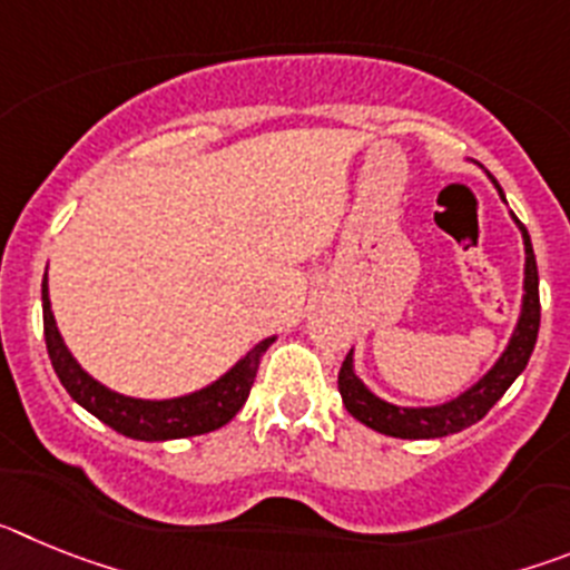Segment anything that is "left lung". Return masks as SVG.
<instances>
[{
    "label": "left lung",
    "instance_id": "left-lung-1",
    "mask_svg": "<svg viewBox=\"0 0 570 570\" xmlns=\"http://www.w3.org/2000/svg\"><path fill=\"white\" fill-rule=\"evenodd\" d=\"M491 183L493 188L500 190L502 203H505L500 183L497 179H491ZM508 214H511L513 225L522 234L525 271H522L520 316H517V325H513L511 340H508L500 360L493 362L480 380L465 387L462 394H456L454 400H445L440 405H396V402L382 400L380 394H374L360 380L354 367V347H351L340 367V394L347 414L354 420L385 436H400V440H436V436L460 434L473 422H480L500 402V396L511 387V382L525 371L533 345H537V334H540V274H537V259H533L531 236H528L525 225L513 216V210H508Z\"/></svg>",
    "mask_w": 570,
    "mask_h": 570
}]
</instances>
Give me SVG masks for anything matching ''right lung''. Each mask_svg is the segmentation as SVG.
<instances>
[{"label": "right lung", "mask_w": 570, "mask_h": 570, "mask_svg": "<svg viewBox=\"0 0 570 570\" xmlns=\"http://www.w3.org/2000/svg\"><path fill=\"white\" fill-rule=\"evenodd\" d=\"M42 316L50 365L57 371L70 400L79 402L88 414L102 420L108 428H114L116 434L142 442L183 440V436H199L228 425L248 400L262 354L276 340V336H268V340L256 342L248 354L242 356L236 365H230L219 380L199 387V391L170 396V400H139V396L119 394L114 387L102 385L97 376H90L79 365L77 356L70 354L57 328L53 311H50L48 271H45L42 279Z\"/></svg>", "instance_id": "1"}]
</instances>
